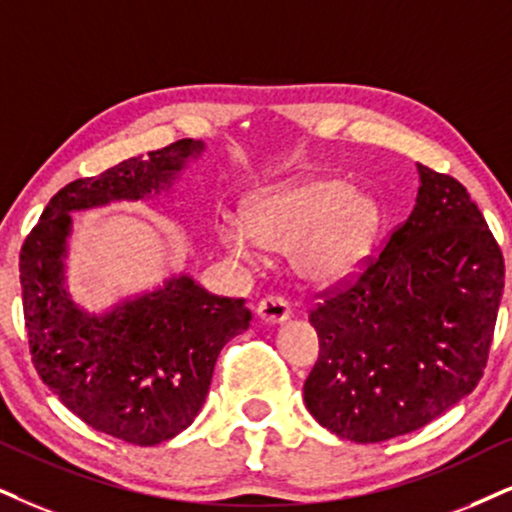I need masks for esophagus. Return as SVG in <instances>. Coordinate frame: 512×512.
<instances>
[{
	"label": "esophagus",
	"instance_id": "34e87169",
	"mask_svg": "<svg viewBox=\"0 0 512 512\" xmlns=\"http://www.w3.org/2000/svg\"><path fill=\"white\" fill-rule=\"evenodd\" d=\"M290 314L293 312H290L288 300H283V297H278V295L264 297V300L257 304V316H260L264 323H271V326L288 321Z\"/></svg>",
	"mask_w": 512,
	"mask_h": 512
}]
</instances>
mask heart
<instances>
[{"mask_svg":"<svg viewBox=\"0 0 512 512\" xmlns=\"http://www.w3.org/2000/svg\"><path fill=\"white\" fill-rule=\"evenodd\" d=\"M383 212L371 193L335 177H302L245 198V219L222 215L217 236L238 262H262L264 250L290 252L314 283H342L373 255Z\"/></svg>","mask_w":512,"mask_h":512,"instance_id":"obj_1","label":"heart"}]
</instances>
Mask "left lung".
I'll use <instances>...</instances> for the list:
<instances>
[{
	"mask_svg": "<svg viewBox=\"0 0 512 512\" xmlns=\"http://www.w3.org/2000/svg\"><path fill=\"white\" fill-rule=\"evenodd\" d=\"M416 208L352 286L312 309L319 359L304 404L357 444L409 435L475 390L503 255L461 181L418 163Z\"/></svg>",
	"mask_w": 512,
	"mask_h": 512,
	"instance_id": "obj_1",
	"label": "left lung"
}]
</instances>
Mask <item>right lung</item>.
<instances>
[{
    "mask_svg": "<svg viewBox=\"0 0 512 512\" xmlns=\"http://www.w3.org/2000/svg\"><path fill=\"white\" fill-rule=\"evenodd\" d=\"M205 151L181 139L63 186L21 248V288L32 364L42 383L89 428L137 446L177 437L208 397L222 347L248 331L245 300L219 297L186 274L87 312L68 290L73 212L146 200Z\"/></svg>",
    "mask_w": 512,
    "mask_h": 512,
    "instance_id": "1",
    "label": "right lung"
}]
</instances>
